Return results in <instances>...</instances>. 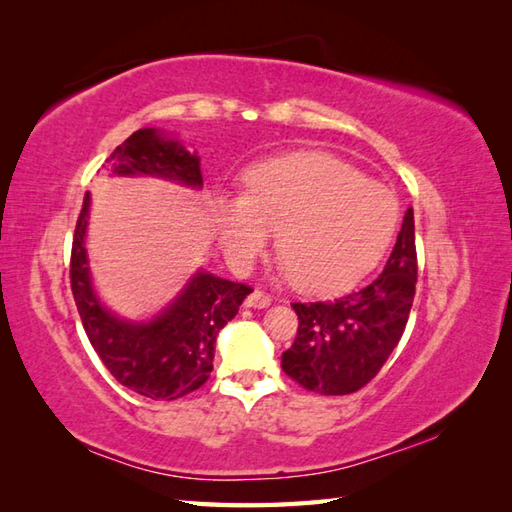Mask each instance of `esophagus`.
I'll return each instance as SVG.
<instances>
[{"mask_svg": "<svg viewBox=\"0 0 512 512\" xmlns=\"http://www.w3.org/2000/svg\"><path fill=\"white\" fill-rule=\"evenodd\" d=\"M270 301L273 299H270V295H266L264 290H253L246 299V306L248 308H268Z\"/></svg>", "mask_w": 512, "mask_h": 512, "instance_id": "esophagus-1", "label": "esophagus"}]
</instances>
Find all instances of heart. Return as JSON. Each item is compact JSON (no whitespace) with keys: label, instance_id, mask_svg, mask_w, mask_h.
I'll list each match as a JSON object with an SVG mask.
<instances>
[{"label":"heart","instance_id":"b5f03b06","mask_svg":"<svg viewBox=\"0 0 512 512\" xmlns=\"http://www.w3.org/2000/svg\"><path fill=\"white\" fill-rule=\"evenodd\" d=\"M400 222L396 193L325 154H292L248 171L244 195L222 200L217 226L228 257L250 266L279 231L292 284L339 292L372 273Z\"/></svg>","mask_w":512,"mask_h":512}]
</instances>
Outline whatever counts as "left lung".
I'll use <instances>...</instances> for the list:
<instances>
[{
	"mask_svg": "<svg viewBox=\"0 0 512 512\" xmlns=\"http://www.w3.org/2000/svg\"><path fill=\"white\" fill-rule=\"evenodd\" d=\"M418 281L413 209H407L396 246L372 284L332 301L292 303L297 339L281 354L284 372L323 396L354 394L394 352L411 312Z\"/></svg>",
	"mask_w": 512,
	"mask_h": 512,
	"instance_id": "1",
	"label": "left lung"
}]
</instances>
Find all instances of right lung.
Listing matches in <instances>:
<instances>
[{
  "mask_svg": "<svg viewBox=\"0 0 512 512\" xmlns=\"http://www.w3.org/2000/svg\"><path fill=\"white\" fill-rule=\"evenodd\" d=\"M116 176H158L200 187V158L178 140L162 138L158 129H138L105 160ZM90 193L76 220L70 257V284L83 330L110 374L136 394L151 400H176L200 389L213 372L215 336L253 292L246 284L200 270L180 297L149 323L114 317L92 288L85 228Z\"/></svg>",
  "mask_w": 512,
  "mask_h": 512,
  "instance_id": "add662e5",
  "label": "right lung"
}]
</instances>
